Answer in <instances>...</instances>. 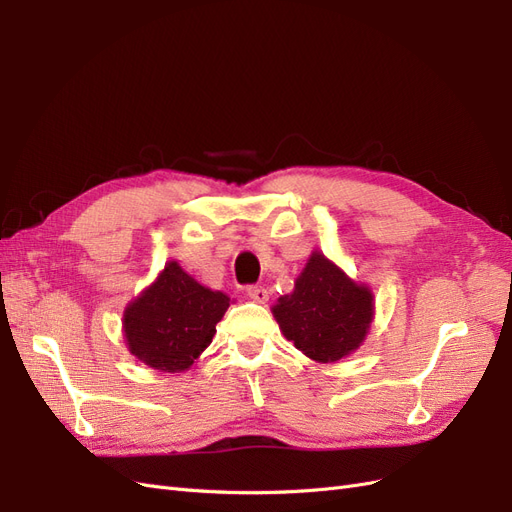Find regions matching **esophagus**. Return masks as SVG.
Wrapping results in <instances>:
<instances>
[{
	"label": "esophagus",
	"mask_w": 512,
	"mask_h": 512,
	"mask_svg": "<svg viewBox=\"0 0 512 512\" xmlns=\"http://www.w3.org/2000/svg\"><path fill=\"white\" fill-rule=\"evenodd\" d=\"M245 292H247V297H250L256 303H267L269 301V292H267L265 286H247Z\"/></svg>",
	"instance_id": "1"
}]
</instances>
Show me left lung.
I'll return each mask as SVG.
<instances>
[{"mask_svg":"<svg viewBox=\"0 0 512 512\" xmlns=\"http://www.w3.org/2000/svg\"><path fill=\"white\" fill-rule=\"evenodd\" d=\"M365 286H356L331 260L314 252L307 260L294 292L273 307L288 342L309 359L333 363L361 346L374 303Z\"/></svg>","mask_w":512,"mask_h":512,"instance_id":"obj_1","label":"left lung"}]
</instances>
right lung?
<instances>
[{
    "label": "right lung",
    "mask_w": 512,
    "mask_h": 512,
    "mask_svg": "<svg viewBox=\"0 0 512 512\" xmlns=\"http://www.w3.org/2000/svg\"><path fill=\"white\" fill-rule=\"evenodd\" d=\"M228 305L226 294L200 286L177 262H168L123 314L128 348L153 369H188L211 344Z\"/></svg>",
    "instance_id": "obj_1"
}]
</instances>
